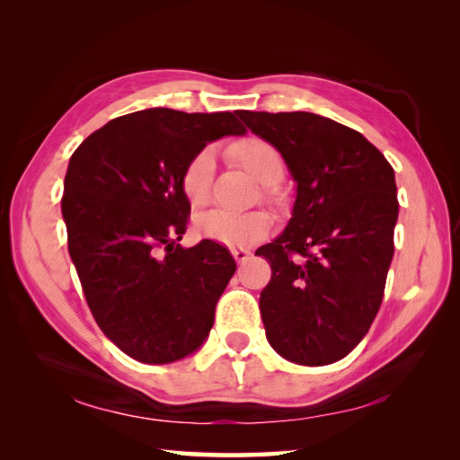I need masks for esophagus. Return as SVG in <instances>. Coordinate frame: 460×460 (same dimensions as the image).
Returning a JSON list of instances; mask_svg holds the SVG:
<instances>
[{
  "label": "esophagus",
  "mask_w": 460,
  "mask_h": 460,
  "mask_svg": "<svg viewBox=\"0 0 460 460\" xmlns=\"http://www.w3.org/2000/svg\"><path fill=\"white\" fill-rule=\"evenodd\" d=\"M231 255L235 257L237 262H243V261H247L251 257V251H247V249H231Z\"/></svg>",
  "instance_id": "1"
}]
</instances>
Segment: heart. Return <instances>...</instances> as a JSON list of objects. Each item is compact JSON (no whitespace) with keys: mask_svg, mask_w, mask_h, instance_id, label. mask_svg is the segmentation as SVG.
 Here are the masks:
<instances>
[{"mask_svg":"<svg viewBox=\"0 0 460 460\" xmlns=\"http://www.w3.org/2000/svg\"><path fill=\"white\" fill-rule=\"evenodd\" d=\"M233 160H237L252 178L262 185H275L285 172L282 154L267 140L247 138L229 148ZM215 173V152L203 148L185 164L181 172V191L193 208H203L211 198V183ZM272 219L267 211L252 209L245 213L213 209L198 219V233L203 239L219 243L225 247H249L267 235Z\"/></svg>","mask_w":460,"mask_h":460,"instance_id":"obj_1","label":"heart"}]
</instances>
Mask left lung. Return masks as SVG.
Listing matches in <instances>:
<instances>
[{
	"label": "left lung",
	"instance_id": "1",
	"mask_svg": "<svg viewBox=\"0 0 460 460\" xmlns=\"http://www.w3.org/2000/svg\"><path fill=\"white\" fill-rule=\"evenodd\" d=\"M237 114L296 181L285 231L257 251L272 270L259 300L267 340L295 364H334L367 334L384 298L399 213L394 168L326 116Z\"/></svg>",
	"mask_w": 460,
	"mask_h": 460
}]
</instances>
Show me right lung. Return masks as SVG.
<instances>
[{"instance_id": "right-lung-1", "label": "right lung", "mask_w": 460, "mask_h": 460, "mask_svg": "<svg viewBox=\"0 0 460 460\" xmlns=\"http://www.w3.org/2000/svg\"><path fill=\"white\" fill-rule=\"evenodd\" d=\"M247 132L233 112L146 109L93 132L68 160V255L104 336L142 364H172L209 336L237 265L219 243L183 249L181 172L208 142Z\"/></svg>"}]
</instances>
